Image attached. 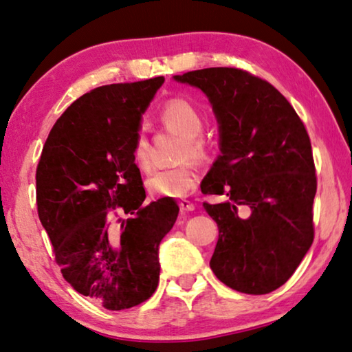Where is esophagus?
<instances>
[{
  "label": "esophagus",
  "instance_id": "34e87169",
  "mask_svg": "<svg viewBox=\"0 0 352 352\" xmlns=\"http://www.w3.org/2000/svg\"><path fill=\"white\" fill-rule=\"evenodd\" d=\"M178 206H180L182 212H189V211L195 210L194 204H192V201H189V200H180V201H178Z\"/></svg>",
  "mask_w": 352,
  "mask_h": 352
}]
</instances>
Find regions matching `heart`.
I'll use <instances>...</instances> for the list:
<instances>
[{
	"mask_svg": "<svg viewBox=\"0 0 352 352\" xmlns=\"http://www.w3.org/2000/svg\"><path fill=\"white\" fill-rule=\"evenodd\" d=\"M163 126L177 135L183 136V144L178 153V162L205 163L211 158L212 147L201 132L205 129L204 113L186 98H172L164 102L158 113ZM133 163L144 169L148 164V144L142 135H138L132 147ZM197 183V172L190 163H183L175 168L155 170L147 178V190L155 199L184 197Z\"/></svg>",
	"mask_w": 352,
	"mask_h": 352,
	"instance_id": "obj_1",
	"label": "heart"
}]
</instances>
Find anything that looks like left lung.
I'll return each instance as SVG.
<instances>
[{"mask_svg": "<svg viewBox=\"0 0 352 352\" xmlns=\"http://www.w3.org/2000/svg\"><path fill=\"white\" fill-rule=\"evenodd\" d=\"M174 79L200 88L219 122L222 155L200 186L228 197L204 204L219 226L211 270L242 294H270L314 242L317 175L305 124L272 83L248 71L205 68ZM241 204L252 210L248 219L236 214Z\"/></svg>", "mask_w": 352, "mask_h": 352, "instance_id": "1", "label": "left lung"}]
</instances>
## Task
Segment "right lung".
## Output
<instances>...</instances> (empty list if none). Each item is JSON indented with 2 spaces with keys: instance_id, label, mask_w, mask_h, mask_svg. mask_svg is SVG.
Segmentation results:
<instances>
[{
  "instance_id": "right-lung-1",
  "label": "right lung",
  "mask_w": 352,
  "mask_h": 352,
  "mask_svg": "<svg viewBox=\"0 0 352 352\" xmlns=\"http://www.w3.org/2000/svg\"><path fill=\"white\" fill-rule=\"evenodd\" d=\"M163 82L111 83L76 99L47 135L35 174L38 217L63 278L109 311L153 295L160 242L178 216L172 200L144 205L132 158L141 115Z\"/></svg>"
}]
</instances>
